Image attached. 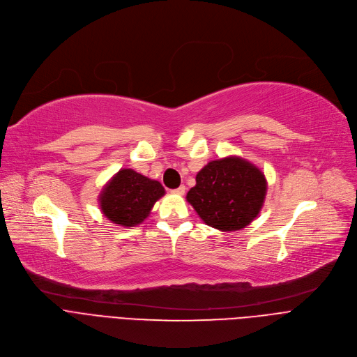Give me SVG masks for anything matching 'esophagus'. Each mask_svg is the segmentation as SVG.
Returning a JSON list of instances; mask_svg holds the SVG:
<instances>
[{"label": "esophagus", "mask_w": 357, "mask_h": 357, "mask_svg": "<svg viewBox=\"0 0 357 357\" xmlns=\"http://www.w3.org/2000/svg\"><path fill=\"white\" fill-rule=\"evenodd\" d=\"M185 190H186V188H185V186H183V185H181V186H179V188L174 190L172 192H174V194H176V195H183V194H185Z\"/></svg>", "instance_id": "esophagus-1"}]
</instances>
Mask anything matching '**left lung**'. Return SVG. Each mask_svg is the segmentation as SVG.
<instances>
[{"instance_id": "1", "label": "left lung", "mask_w": 357, "mask_h": 357, "mask_svg": "<svg viewBox=\"0 0 357 357\" xmlns=\"http://www.w3.org/2000/svg\"><path fill=\"white\" fill-rule=\"evenodd\" d=\"M186 194L201 220L221 231H237L264 207L268 183L265 174L249 160L227 156L205 165Z\"/></svg>"}]
</instances>
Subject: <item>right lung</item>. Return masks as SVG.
<instances>
[{"instance_id":"obj_1","label":"right lung","mask_w":357,"mask_h":357,"mask_svg":"<svg viewBox=\"0 0 357 357\" xmlns=\"http://www.w3.org/2000/svg\"><path fill=\"white\" fill-rule=\"evenodd\" d=\"M165 195L159 181L150 179L133 169H120L100 194L102 214L114 224L133 227L140 224Z\"/></svg>"}]
</instances>
